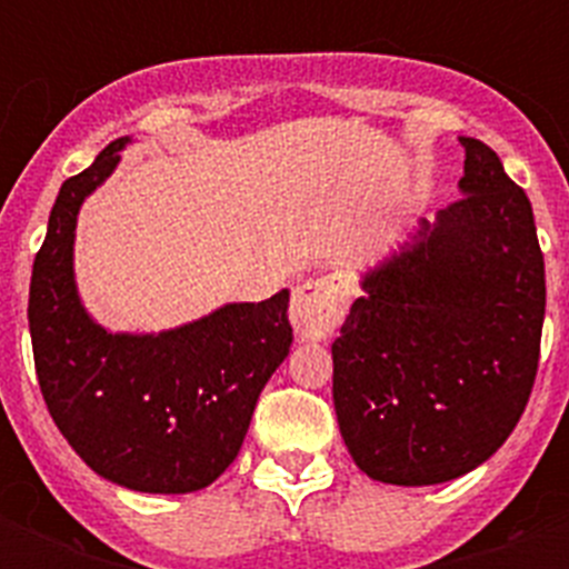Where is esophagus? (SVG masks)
Masks as SVG:
<instances>
[{"instance_id": "1", "label": "esophagus", "mask_w": 569, "mask_h": 569, "mask_svg": "<svg viewBox=\"0 0 569 569\" xmlns=\"http://www.w3.org/2000/svg\"><path fill=\"white\" fill-rule=\"evenodd\" d=\"M351 301V286L342 274L307 280L295 289L289 319L301 339H325L342 325Z\"/></svg>"}]
</instances>
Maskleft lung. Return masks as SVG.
I'll use <instances>...</instances> for the list:
<instances>
[{"instance_id":"1","label":"left lung","mask_w":569,"mask_h":569,"mask_svg":"<svg viewBox=\"0 0 569 569\" xmlns=\"http://www.w3.org/2000/svg\"><path fill=\"white\" fill-rule=\"evenodd\" d=\"M460 147L463 197L360 271L363 295L330 348L339 433L383 485L481 467L538 375L547 274L529 197L478 138Z\"/></svg>"}]
</instances>
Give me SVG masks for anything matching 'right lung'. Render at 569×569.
<instances>
[{"instance_id":"obj_1","label":"right lung","mask_w":569,"mask_h":569,"mask_svg":"<svg viewBox=\"0 0 569 569\" xmlns=\"http://www.w3.org/2000/svg\"><path fill=\"white\" fill-rule=\"evenodd\" d=\"M129 144L111 141L49 212L29 286L34 369L52 422L97 476L138 493H194L236 460L259 392L289 357V289L159 333L93 319L76 286V223Z\"/></svg>"}]
</instances>
